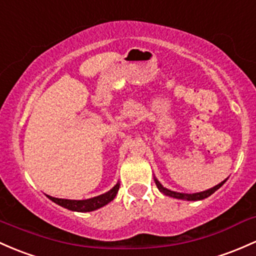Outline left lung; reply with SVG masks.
<instances>
[{
    "label": "left lung",
    "mask_w": 256,
    "mask_h": 256,
    "mask_svg": "<svg viewBox=\"0 0 256 256\" xmlns=\"http://www.w3.org/2000/svg\"><path fill=\"white\" fill-rule=\"evenodd\" d=\"M226 182V180H224V182H221L220 184H217L216 186H214V188L208 189V190H205V192H202V193H195V194H183V193H177V192H172V190H168V189L164 188V186H161V183L158 182V180H155V183L156 186H158V190L162 192L164 194L166 195H170V196H173V198H177V199H186V200H202L205 199V198L210 196L211 194H214L217 189L221 188L222 186H224V183Z\"/></svg>",
    "instance_id": "obj_1"
}]
</instances>
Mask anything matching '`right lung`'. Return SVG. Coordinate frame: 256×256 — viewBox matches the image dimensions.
I'll use <instances>...</instances> for the list:
<instances>
[{
  "label": "right lung",
  "instance_id": "obj_1",
  "mask_svg": "<svg viewBox=\"0 0 256 256\" xmlns=\"http://www.w3.org/2000/svg\"><path fill=\"white\" fill-rule=\"evenodd\" d=\"M118 189H120V184H116L114 188L111 189L107 193L98 195V196L92 198V199L86 200H68V199H58V198H52L50 195H48V199H51L52 202H56V204L61 205L62 208H68V210L72 211H79V212H88V211H94L96 208H102L104 205L108 204L110 202L114 199L116 196Z\"/></svg>",
  "mask_w": 256,
  "mask_h": 256
}]
</instances>
